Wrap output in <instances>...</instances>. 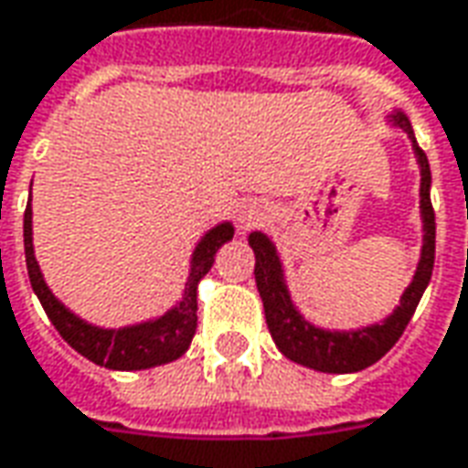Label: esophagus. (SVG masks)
<instances>
[{
    "label": "esophagus",
    "instance_id": "1",
    "mask_svg": "<svg viewBox=\"0 0 468 468\" xmlns=\"http://www.w3.org/2000/svg\"><path fill=\"white\" fill-rule=\"evenodd\" d=\"M260 208H254V206H247L244 211L239 214V221H241V229H252L257 221H260Z\"/></svg>",
    "mask_w": 468,
    "mask_h": 468
}]
</instances>
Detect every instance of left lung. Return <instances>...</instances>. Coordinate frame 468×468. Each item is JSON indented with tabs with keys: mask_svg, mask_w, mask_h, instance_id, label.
Wrapping results in <instances>:
<instances>
[{
	"mask_svg": "<svg viewBox=\"0 0 468 468\" xmlns=\"http://www.w3.org/2000/svg\"><path fill=\"white\" fill-rule=\"evenodd\" d=\"M392 119L400 130L408 132L415 154H418V163H420V211H423L425 237L418 272L412 277L410 288L402 292L398 311L389 315L385 324L349 331V334H338V331L331 334V331L311 326L308 321H303L301 314L290 303L288 288L282 280V267H280L272 241L260 231L250 234V247L254 250V280H257V290H260L262 303H265L267 328L275 338L277 349L292 362L318 369V372L349 375V372H359V369H367V367L379 362L398 344L405 326L410 324L412 314H415V308H418V303H420L425 288L431 282V275H433L436 214H433V203H431V165H428L425 153L415 142L408 117L398 112V114H392Z\"/></svg>",
	"mask_w": 468,
	"mask_h": 468,
	"instance_id": "obj_1",
	"label": "left lung"
}]
</instances>
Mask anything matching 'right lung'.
<instances>
[{"instance_id": "1", "label": "right lung", "mask_w": 468, "mask_h": 468, "mask_svg": "<svg viewBox=\"0 0 468 468\" xmlns=\"http://www.w3.org/2000/svg\"><path fill=\"white\" fill-rule=\"evenodd\" d=\"M234 237L231 224H221V227L211 229L196 247L193 252V265L186 290H183V301L157 321L150 324H140V326L119 328V331H106V328H96L83 324L80 318L68 311L63 303L48 290L40 267L32 252V208L27 201L25 208V262H27V275H30V285L35 295L43 303L45 314L53 321L58 334L66 338L73 349L79 351L80 356L91 359L99 367H109V369H122V372H132V369H150L157 364H167L178 359L191 346L193 334H196V324H198V301H196V288L211 265L218 252V247Z\"/></svg>"}]
</instances>
